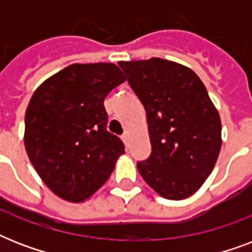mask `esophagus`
Masks as SVG:
<instances>
[{
	"label": "esophagus",
	"mask_w": 252,
	"mask_h": 252,
	"mask_svg": "<svg viewBox=\"0 0 252 252\" xmlns=\"http://www.w3.org/2000/svg\"><path fill=\"white\" fill-rule=\"evenodd\" d=\"M122 138H123V141H124V144H126V145L128 146V140H129V136H128V133H126V132L124 134H123Z\"/></svg>",
	"instance_id": "1"
}]
</instances>
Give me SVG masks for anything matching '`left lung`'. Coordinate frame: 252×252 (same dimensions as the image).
<instances>
[{
	"mask_svg": "<svg viewBox=\"0 0 252 252\" xmlns=\"http://www.w3.org/2000/svg\"><path fill=\"white\" fill-rule=\"evenodd\" d=\"M146 111L152 154L138 172L158 195L183 200L211 175L221 150V119L192 69L165 59L120 61Z\"/></svg>",
	"mask_w": 252,
	"mask_h": 252,
	"instance_id": "left-lung-1",
	"label": "left lung"
}]
</instances>
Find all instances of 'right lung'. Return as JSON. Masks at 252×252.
<instances>
[{
    "instance_id": "1",
    "label": "right lung",
    "mask_w": 252,
    "mask_h": 252,
    "mask_svg": "<svg viewBox=\"0 0 252 252\" xmlns=\"http://www.w3.org/2000/svg\"><path fill=\"white\" fill-rule=\"evenodd\" d=\"M126 81L111 63L72 64L31 96L25 118V148L51 191L70 203L93 196L124 154L122 140L107 130L104 98Z\"/></svg>"
}]
</instances>
